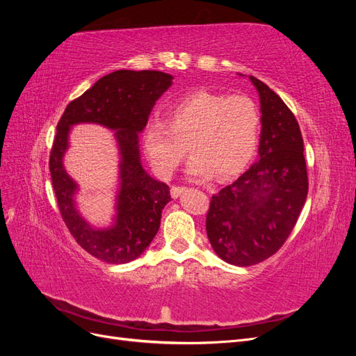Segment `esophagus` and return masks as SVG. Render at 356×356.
<instances>
[{
  "label": "esophagus",
  "mask_w": 356,
  "mask_h": 356,
  "mask_svg": "<svg viewBox=\"0 0 356 356\" xmlns=\"http://www.w3.org/2000/svg\"><path fill=\"white\" fill-rule=\"evenodd\" d=\"M184 191H186V187L172 186V188H170V195H172V197L177 199V197H179V196H181V193H184Z\"/></svg>",
  "instance_id": "esophagus-1"
}]
</instances>
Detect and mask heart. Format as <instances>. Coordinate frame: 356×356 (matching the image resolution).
Instances as JSON below:
<instances>
[{"label":"heart","mask_w":356,"mask_h":356,"mask_svg":"<svg viewBox=\"0 0 356 356\" xmlns=\"http://www.w3.org/2000/svg\"><path fill=\"white\" fill-rule=\"evenodd\" d=\"M260 111L243 95L225 96L197 90L172 104L165 122H152L144 132V149L159 175L169 178L190 149L196 156L188 175L224 178L239 172L257 145Z\"/></svg>","instance_id":"heart-1"}]
</instances>
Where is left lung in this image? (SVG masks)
<instances>
[{"instance_id": "1", "label": "left lung", "mask_w": 356, "mask_h": 356, "mask_svg": "<svg viewBox=\"0 0 356 356\" xmlns=\"http://www.w3.org/2000/svg\"><path fill=\"white\" fill-rule=\"evenodd\" d=\"M261 104L258 160L211 199L208 239L233 266H252L281 250L305 207L309 181L303 136L294 114L250 75Z\"/></svg>"}]
</instances>
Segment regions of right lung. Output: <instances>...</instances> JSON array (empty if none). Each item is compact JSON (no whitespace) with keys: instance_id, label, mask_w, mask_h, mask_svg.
Returning <instances> with one entry per match:
<instances>
[{"instance_id":"add662e5","label":"right lung","mask_w":356,"mask_h":356,"mask_svg":"<svg viewBox=\"0 0 356 356\" xmlns=\"http://www.w3.org/2000/svg\"><path fill=\"white\" fill-rule=\"evenodd\" d=\"M172 79L160 71H114L71 101L56 126L49 166L62 220L75 242L105 263L124 264L141 255L157 234L161 211L170 202L169 187L149 177L141 165L138 134L144 131L156 101L170 88ZM80 122L101 124L116 132L121 184L111 228L96 229L81 217L73 199L78 186L63 168L69 131Z\"/></svg>"}]
</instances>
